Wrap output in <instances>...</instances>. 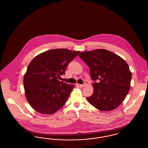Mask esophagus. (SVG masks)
<instances>
[{
    "label": "esophagus",
    "mask_w": 148,
    "mask_h": 148,
    "mask_svg": "<svg viewBox=\"0 0 148 148\" xmlns=\"http://www.w3.org/2000/svg\"><path fill=\"white\" fill-rule=\"evenodd\" d=\"M80 88H83V87H84L85 84H79L78 85Z\"/></svg>",
    "instance_id": "esophagus-1"
}]
</instances>
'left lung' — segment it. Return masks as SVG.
Wrapping results in <instances>:
<instances>
[{"instance_id": "left-lung-1", "label": "left lung", "mask_w": 148, "mask_h": 148, "mask_svg": "<svg viewBox=\"0 0 148 148\" xmlns=\"http://www.w3.org/2000/svg\"><path fill=\"white\" fill-rule=\"evenodd\" d=\"M90 68L94 92L86 99L100 111H110L118 108L126 98L130 88L132 72L127 62L109 50L100 49L79 54Z\"/></svg>"}]
</instances>
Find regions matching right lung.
Returning <instances> with one entry per match:
<instances>
[{"label": "right lung", "mask_w": 148, "mask_h": 148, "mask_svg": "<svg viewBox=\"0 0 148 148\" xmlns=\"http://www.w3.org/2000/svg\"><path fill=\"white\" fill-rule=\"evenodd\" d=\"M79 51L66 49L49 50L31 61L23 79L26 99L38 113L50 115L64 106L74 85L60 82L68 65Z\"/></svg>", "instance_id": "1"}]
</instances>
